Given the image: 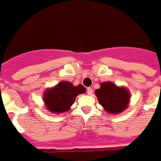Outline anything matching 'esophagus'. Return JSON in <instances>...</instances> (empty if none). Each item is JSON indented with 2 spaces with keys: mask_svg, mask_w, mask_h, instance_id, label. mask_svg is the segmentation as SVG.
<instances>
[{
  "mask_svg": "<svg viewBox=\"0 0 161 161\" xmlns=\"http://www.w3.org/2000/svg\"><path fill=\"white\" fill-rule=\"evenodd\" d=\"M93 90L92 87H87V88H86V93L89 94V95H91V94L93 93Z\"/></svg>",
  "mask_w": 161,
  "mask_h": 161,
  "instance_id": "34e87169",
  "label": "esophagus"
}]
</instances>
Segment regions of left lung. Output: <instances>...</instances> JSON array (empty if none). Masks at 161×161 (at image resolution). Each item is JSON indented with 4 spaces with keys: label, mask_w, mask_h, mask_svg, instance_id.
Listing matches in <instances>:
<instances>
[{
    "label": "left lung",
    "mask_w": 161,
    "mask_h": 161,
    "mask_svg": "<svg viewBox=\"0 0 161 161\" xmlns=\"http://www.w3.org/2000/svg\"><path fill=\"white\" fill-rule=\"evenodd\" d=\"M95 94L100 104L111 114H118L126 109L130 99L127 90L109 81L102 83L101 88L95 90Z\"/></svg>",
    "instance_id": "1"
}]
</instances>
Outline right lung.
<instances>
[{
	"label": "right lung",
	"mask_w": 161,
	"mask_h": 161,
	"mask_svg": "<svg viewBox=\"0 0 161 161\" xmlns=\"http://www.w3.org/2000/svg\"><path fill=\"white\" fill-rule=\"evenodd\" d=\"M85 92L82 85L75 86L68 81H61L44 93V102L51 113H63L69 109L78 94Z\"/></svg>",
	"instance_id": "obj_1"
}]
</instances>
